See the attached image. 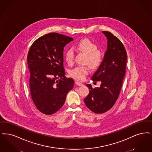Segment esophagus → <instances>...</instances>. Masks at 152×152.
<instances>
[{
	"label": "esophagus",
	"mask_w": 152,
	"mask_h": 152,
	"mask_svg": "<svg viewBox=\"0 0 152 152\" xmlns=\"http://www.w3.org/2000/svg\"><path fill=\"white\" fill-rule=\"evenodd\" d=\"M75 84L77 85V86H82L83 85V84H82V83H81V82H80L78 80H76L75 81Z\"/></svg>",
	"instance_id": "esophagus-1"
}]
</instances>
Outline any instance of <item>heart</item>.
<instances>
[{"label":"heart","instance_id":"1","mask_svg":"<svg viewBox=\"0 0 152 152\" xmlns=\"http://www.w3.org/2000/svg\"><path fill=\"white\" fill-rule=\"evenodd\" d=\"M75 48L87 54L85 63L88 64L92 69H96L102 62L103 54L98 49L97 45L88 39L85 38L78 41ZM64 58L69 65H72L74 62V52L72 48H69L64 53ZM90 72L88 66H77L70 72V75L74 78L80 80H83Z\"/></svg>","mask_w":152,"mask_h":152}]
</instances>
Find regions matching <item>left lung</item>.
<instances>
[{
    "label": "left lung",
    "mask_w": 152,
    "mask_h": 152,
    "mask_svg": "<svg viewBox=\"0 0 152 152\" xmlns=\"http://www.w3.org/2000/svg\"><path fill=\"white\" fill-rule=\"evenodd\" d=\"M107 39V49L103 60L91 79L100 81V87L86 85L90 92L84 102L95 113L110 110L119 97L125 76L127 54L121 41L108 31H103Z\"/></svg>",
    "instance_id": "obj_1"
}]
</instances>
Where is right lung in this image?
Returning <instances> with one entry per match:
<instances>
[{
	"mask_svg": "<svg viewBox=\"0 0 152 152\" xmlns=\"http://www.w3.org/2000/svg\"><path fill=\"white\" fill-rule=\"evenodd\" d=\"M72 37L57 33L46 34L34 41L27 56L29 87L34 105L40 112L50 115L64 105L74 80L66 78L63 52Z\"/></svg>",
	"mask_w": 152,
	"mask_h": 152,
	"instance_id": "1",
	"label": "right lung"
}]
</instances>
